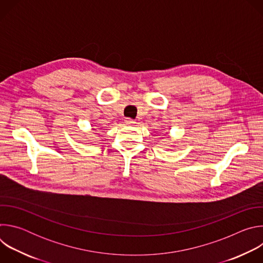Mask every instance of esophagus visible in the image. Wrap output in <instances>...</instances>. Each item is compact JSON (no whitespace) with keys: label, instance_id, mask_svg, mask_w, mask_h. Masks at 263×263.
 <instances>
[{"label":"esophagus","instance_id":"obj_1","mask_svg":"<svg viewBox=\"0 0 263 263\" xmlns=\"http://www.w3.org/2000/svg\"><path fill=\"white\" fill-rule=\"evenodd\" d=\"M134 123H135V121L132 120V119H126V120H125V124H126V125H133Z\"/></svg>","mask_w":263,"mask_h":263}]
</instances>
